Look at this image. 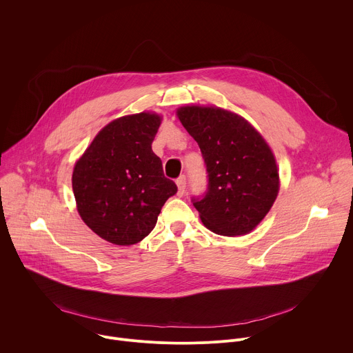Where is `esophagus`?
Wrapping results in <instances>:
<instances>
[{
	"label": "esophagus",
	"mask_w": 353,
	"mask_h": 353,
	"mask_svg": "<svg viewBox=\"0 0 353 353\" xmlns=\"http://www.w3.org/2000/svg\"><path fill=\"white\" fill-rule=\"evenodd\" d=\"M176 184H177V188H179V195H183L184 191H185V176H180L177 180H176Z\"/></svg>",
	"instance_id": "obj_1"
}]
</instances>
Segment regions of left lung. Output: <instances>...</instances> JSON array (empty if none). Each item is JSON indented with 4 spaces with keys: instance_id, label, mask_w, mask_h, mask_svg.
Segmentation results:
<instances>
[{
    "instance_id": "1",
    "label": "left lung",
    "mask_w": 353,
    "mask_h": 353,
    "mask_svg": "<svg viewBox=\"0 0 353 353\" xmlns=\"http://www.w3.org/2000/svg\"><path fill=\"white\" fill-rule=\"evenodd\" d=\"M177 117L203 154L208 188L192 204L214 233L240 236L270 212L279 191L274 154L241 116L219 108L184 106Z\"/></svg>"
}]
</instances>
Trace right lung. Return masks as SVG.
I'll list each match as a JSON object with an SVG mask.
<instances>
[{
    "mask_svg": "<svg viewBox=\"0 0 353 353\" xmlns=\"http://www.w3.org/2000/svg\"><path fill=\"white\" fill-rule=\"evenodd\" d=\"M161 121L159 114L145 112L113 120L75 163L72 190L78 212L106 241H141L155 228L168 198L177 192L152 150Z\"/></svg>",
    "mask_w": 353,
    "mask_h": 353,
    "instance_id": "right-lung-1",
    "label": "right lung"
}]
</instances>
